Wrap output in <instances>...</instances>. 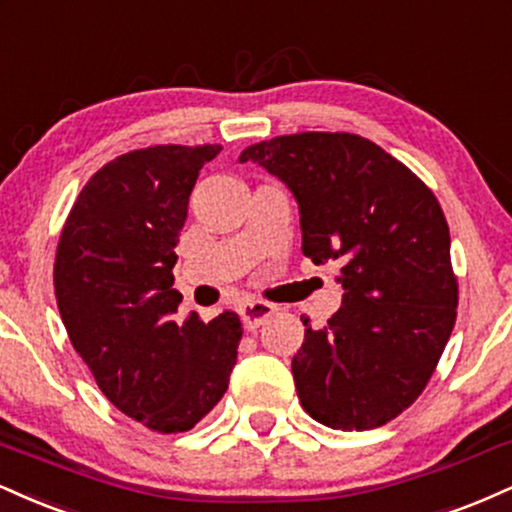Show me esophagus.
I'll return each mask as SVG.
<instances>
[{
    "label": "esophagus",
    "mask_w": 512,
    "mask_h": 512,
    "mask_svg": "<svg viewBox=\"0 0 512 512\" xmlns=\"http://www.w3.org/2000/svg\"><path fill=\"white\" fill-rule=\"evenodd\" d=\"M239 316H242L246 328H258L266 318L275 314V306L268 302H261V299H246V302L239 304Z\"/></svg>",
    "instance_id": "esophagus-1"
}]
</instances>
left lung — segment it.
Here are the masks:
<instances>
[{
    "instance_id": "1",
    "label": "left lung",
    "mask_w": 512,
    "mask_h": 512,
    "mask_svg": "<svg viewBox=\"0 0 512 512\" xmlns=\"http://www.w3.org/2000/svg\"><path fill=\"white\" fill-rule=\"evenodd\" d=\"M297 198L302 251L340 263L342 304L304 321L292 359L302 407L342 431L388 424L422 395L458 316L450 232L434 191L369 138L275 136L242 150Z\"/></svg>"
}]
</instances>
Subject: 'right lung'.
Here are the masks:
<instances>
[{
	"instance_id": "obj_1",
	"label": "right lung",
	"mask_w": 512,
	"mask_h": 512,
	"mask_svg": "<svg viewBox=\"0 0 512 512\" xmlns=\"http://www.w3.org/2000/svg\"><path fill=\"white\" fill-rule=\"evenodd\" d=\"M222 146H150L83 186L54 258L71 345L107 400L160 434L194 429L225 395L242 321L232 311L174 321L172 268L198 172Z\"/></svg>"
}]
</instances>
